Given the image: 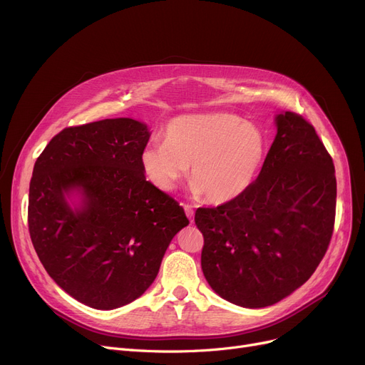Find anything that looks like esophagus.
Listing matches in <instances>:
<instances>
[{
  "label": "esophagus",
  "mask_w": 365,
  "mask_h": 365,
  "mask_svg": "<svg viewBox=\"0 0 365 365\" xmlns=\"http://www.w3.org/2000/svg\"><path fill=\"white\" fill-rule=\"evenodd\" d=\"M183 205V210H185V213H186V216H187V219L192 222L194 220V208H192V205L190 204H182Z\"/></svg>",
  "instance_id": "1"
}]
</instances>
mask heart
I'll list each match as a JSON object with an SVG mask.
<instances>
[{
    "instance_id": "1",
    "label": "heart",
    "mask_w": 365,
    "mask_h": 365,
    "mask_svg": "<svg viewBox=\"0 0 365 365\" xmlns=\"http://www.w3.org/2000/svg\"><path fill=\"white\" fill-rule=\"evenodd\" d=\"M163 139L140 153L148 180L170 192L190 165L194 194L213 204L232 201L253 185L267 149L257 125L227 112L182 115L165 125Z\"/></svg>"
}]
</instances>
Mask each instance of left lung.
<instances>
[{"mask_svg": "<svg viewBox=\"0 0 365 365\" xmlns=\"http://www.w3.org/2000/svg\"><path fill=\"white\" fill-rule=\"evenodd\" d=\"M336 194L333 158L314 125L296 112L277 115L275 140L253 185L232 201L195 212L210 287L252 309L292 294L327 252Z\"/></svg>", "mask_w": 365, "mask_h": 365, "instance_id": "8db88e82", "label": "left lung"}]
</instances>
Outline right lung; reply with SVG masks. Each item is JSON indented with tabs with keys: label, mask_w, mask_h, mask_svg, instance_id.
I'll use <instances>...</instances> for the list:
<instances>
[{
	"label": "right lung",
	"mask_w": 365,
	"mask_h": 365,
	"mask_svg": "<svg viewBox=\"0 0 365 365\" xmlns=\"http://www.w3.org/2000/svg\"><path fill=\"white\" fill-rule=\"evenodd\" d=\"M143 123L113 118L66 127L34 165L28 225L47 274L69 296L109 311L140 297L170 241L189 220L179 202L146 180ZM83 197L71 209L66 197Z\"/></svg>",
	"instance_id": "1"
}]
</instances>
